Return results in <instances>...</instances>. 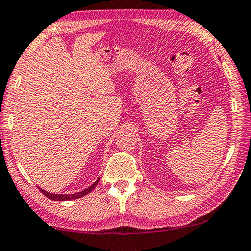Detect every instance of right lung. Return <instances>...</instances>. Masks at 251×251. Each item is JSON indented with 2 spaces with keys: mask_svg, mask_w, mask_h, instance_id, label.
Masks as SVG:
<instances>
[{
  "mask_svg": "<svg viewBox=\"0 0 251 251\" xmlns=\"http://www.w3.org/2000/svg\"><path fill=\"white\" fill-rule=\"evenodd\" d=\"M99 179L97 180L96 182H93V184L88 187L87 189L82 190V192H78V193H74V194H69V195H61V194H51V193H47L46 190H44L40 188V187H38L40 192H42L45 196H47L48 198H50V200L53 201H71V200H75V198H80V197H83L87 195V194L91 193L92 189L95 188V187L97 186V184H98Z\"/></svg>",
  "mask_w": 251,
  "mask_h": 251,
  "instance_id": "add662e5",
  "label": "right lung"
}]
</instances>
